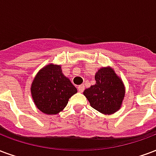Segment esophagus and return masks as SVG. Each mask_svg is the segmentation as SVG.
Instances as JSON below:
<instances>
[{"label":"esophagus","mask_w":156,"mask_h":156,"mask_svg":"<svg viewBox=\"0 0 156 156\" xmlns=\"http://www.w3.org/2000/svg\"><path fill=\"white\" fill-rule=\"evenodd\" d=\"M84 88H85V87H84L83 85H79V86L78 87V92H80V93H83V92L84 91Z\"/></svg>","instance_id":"34e87169"}]
</instances>
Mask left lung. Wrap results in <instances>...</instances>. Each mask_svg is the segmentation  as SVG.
<instances>
[{
    "mask_svg": "<svg viewBox=\"0 0 156 156\" xmlns=\"http://www.w3.org/2000/svg\"><path fill=\"white\" fill-rule=\"evenodd\" d=\"M95 80L96 83L83 92L91 107L107 115L116 112L125 95L121 78L112 69L103 68L96 73Z\"/></svg>",
    "mask_w": 156,
    "mask_h": 156,
    "instance_id": "left-lung-1",
    "label": "left lung"
}]
</instances>
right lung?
Returning <instances> with one entry per match:
<instances>
[{"instance_id":"1","label":"right lung","mask_w":156,"mask_h":156,"mask_svg":"<svg viewBox=\"0 0 156 156\" xmlns=\"http://www.w3.org/2000/svg\"><path fill=\"white\" fill-rule=\"evenodd\" d=\"M77 88L62 73L61 67L49 64L38 73L31 86L34 103L42 112L58 113L66 107Z\"/></svg>"}]
</instances>
